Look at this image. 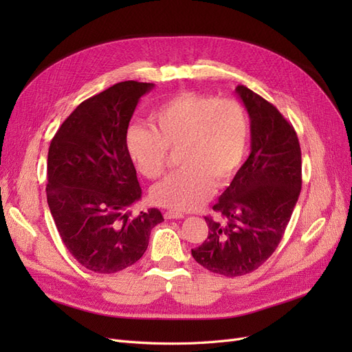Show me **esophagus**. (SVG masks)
<instances>
[{"mask_svg":"<svg viewBox=\"0 0 352 352\" xmlns=\"http://www.w3.org/2000/svg\"><path fill=\"white\" fill-rule=\"evenodd\" d=\"M185 216L182 214V212H177V211H164V219L166 220H172V219H184Z\"/></svg>","mask_w":352,"mask_h":352,"instance_id":"esophagus-1","label":"esophagus"}]
</instances>
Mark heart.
Masks as SVG:
<instances>
[{"mask_svg":"<svg viewBox=\"0 0 352 352\" xmlns=\"http://www.w3.org/2000/svg\"><path fill=\"white\" fill-rule=\"evenodd\" d=\"M155 129L133 124L126 133L127 154L148 179L166 172L170 152L180 150L184 168L151 189L160 207L192 211L207 202L217 186H225L242 166L250 124L243 107L233 100L184 92L153 113Z\"/></svg>","mask_w":352,"mask_h":352,"instance_id":"1","label":"heart"}]
</instances>
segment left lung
<instances>
[{"label":"left lung","instance_id":"obj_1","mask_svg":"<svg viewBox=\"0 0 352 352\" xmlns=\"http://www.w3.org/2000/svg\"><path fill=\"white\" fill-rule=\"evenodd\" d=\"M251 120V153L206 217L208 236L192 250L207 270L236 278L258 269L280 243L301 192V148L294 126L273 104L236 87Z\"/></svg>","mask_w":352,"mask_h":352}]
</instances>
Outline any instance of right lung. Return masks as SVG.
<instances>
[{"label": "right lung", "instance_id": "obj_1", "mask_svg": "<svg viewBox=\"0 0 352 352\" xmlns=\"http://www.w3.org/2000/svg\"><path fill=\"white\" fill-rule=\"evenodd\" d=\"M154 83L126 80L80 102L63 122L48 150L47 201L63 243L95 273L120 272L140 260L157 208L131 216L142 189L126 133L138 101Z\"/></svg>", "mask_w": 352, "mask_h": 352}]
</instances>
